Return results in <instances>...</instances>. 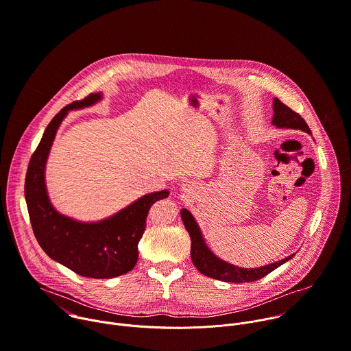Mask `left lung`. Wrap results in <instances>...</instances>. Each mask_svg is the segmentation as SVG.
<instances>
[{"instance_id":"obj_1","label":"left lung","mask_w":351,"mask_h":351,"mask_svg":"<svg viewBox=\"0 0 351 351\" xmlns=\"http://www.w3.org/2000/svg\"><path fill=\"white\" fill-rule=\"evenodd\" d=\"M273 110H274L273 124L276 127L300 130L307 134H311L308 125L302 119V115L299 112L293 111L287 104H284L277 97H274V100H273ZM180 213H182L183 224L191 239V251H190L191 261H193L194 266L197 267V270H199L206 277L226 281V282H237V284L254 282V281H258V280L266 277L269 273H271L273 270H276L277 267H280L281 265H284L285 262H288L289 259L293 258V255H291L280 262H276V263L259 267V269H241L237 266H232L224 261H220L208 250V247L205 245V243L202 240L201 231H199L193 215L184 208L180 210Z\"/></svg>"}]
</instances>
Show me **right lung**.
<instances>
[{
  "instance_id": "1",
  "label": "right lung",
  "mask_w": 351,
  "mask_h": 351,
  "mask_svg": "<svg viewBox=\"0 0 351 351\" xmlns=\"http://www.w3.org/2000/svg\"><path fill=\"white\" fill-rule=\"evenodd\" d=\"M100 97V93H90L53 117L30 158L25 197L34 236L49 258L82 277L112 278L135 267L147 213L156 201L167 198L169 193L162 190L143 195L99 223L75 221L53 209L47 195L44 171L55 134L69 110L90 106Z\"/></svg>"
}]
</instances>
